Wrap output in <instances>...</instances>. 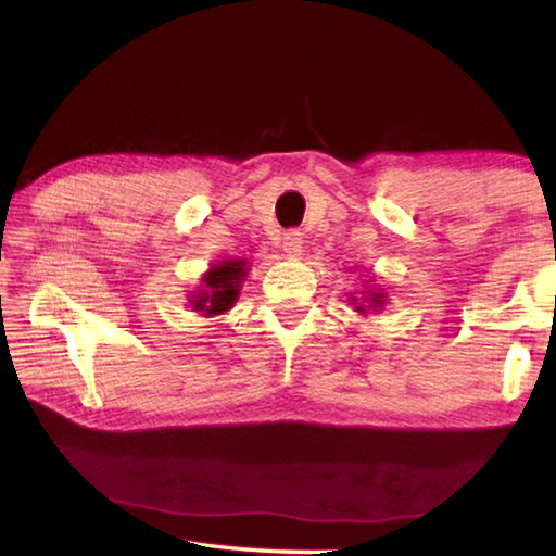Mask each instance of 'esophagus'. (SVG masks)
I'll return each mask as SVG.
<instances>
[{
    "mask_svg": "<svg viewBox=\"0 0 556 556\" xmlns=\"http://www.w3.org/2000/svg\"><path fill=\"white\" fill-rule=\"evenodd\" d=\"M281 248H285V253L291 255V257L301 255L303 253V233L296 231V229L287 231L285 239H281Z\"/></svg>",
    "mask_w": 556,
    "mask_h": 556,
    "instance_id": "1",
    "label": "esophagus"
}]
</instances>
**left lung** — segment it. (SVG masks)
Segmentation results:
<instances>
[{"instance_id":"1","label":"left lung","mask_w":556,"mask_h":556,"mask_svg":"<svg viewBox=\"0 0 556 556\" xmlns=\"http://www.w3.org/2000/svg\"><path fill=\"white\" fill-rule=\"evenodd\" d=\"M382 299H384V296H382V293H375V296L370 299V303H375V305H380V303H382ZM356 311H363V305H358V308H356Z\"/></svg>"}]
</instances>
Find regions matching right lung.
<instances>
[{
	"label": "right lung",
	"mask_w": 556,
	"mask_h": 556,
	"mask_svg": "<svg viewBox=\"0 0 556 556\" xmlns=\"http://www.w3.org/2000/svg\"><path fill=\"white\" fill-rule=\"evenodd\" d=\"M245 275L243 260H224L222 265L212 267L205 275V289L193 299V311H203L205 315H217L229 311L233 301L239 299L241 279Z\"/></svg>",
	"instance_id": "1"
}]
</instances>
